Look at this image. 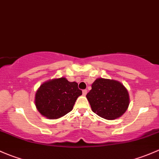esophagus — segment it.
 Wrapping results in <instances>:
<instances>
[{
	"mask_svg": "<svg viewBox=\"0 0 159 159\" xmlns=\"http://www.w3.org/2000/svg\"><path fill=\"white\" fill-rule=\"evenodd\" d=\"M86 93H87V90H86V89H83V96H86Z\"/></svg>",
	"mask_w": 159,
	"mask_h": 159,
	"instance_id": "1",
	"label": "esophagus"
}]
</instances>
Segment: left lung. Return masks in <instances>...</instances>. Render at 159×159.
<instances>
[{"label": "left lung", "instance_id": "obj_1", "mask_svg": "<svg viewBox=\"0 0 159 159\" xmlns=\"http://www.w3.org/2000/svg\"><path fill=\"white\" fill-rule=\"evenodd\" d=\"M86 98L93 112L108 120L120 117L129 105L127 89L122 83L112 80H96Z\"/></svg>", "mask_w": 159, "mask_h": 159}]
</instances>
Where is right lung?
Wrapping results in <instances>:
<instances>
[{
	"mask_svg": "<svg viewBox=\"0 0 159 159\" xmlns=\"http://www.w3.org/2000/svg\"><path fill=\"white\" fill-rule=\"evenodd\" d=\"M80 95L82 90L77 83L62 77L42 84L36 93L35 104L41 115L48 119H58L73 109Z\"/></svg>",
	"mask_w": 159,
	"mask_h": 159,
	"instance_id": "right-lung-1",
	"label": "right lung"
}]
</instances>
